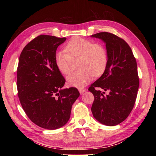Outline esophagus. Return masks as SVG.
Wrapping results in <instances>:
<instances>
[{
    "label": "esophagus",
    "instance_id": "obj_1",
    "mask_svg": "<svg viewBox=\"0 0 156 156\" xmlns=\"http://www.w3.org/2000/svg\"><path fill=\"white\" fill-rule=\"evenodd\" d=\"M85 91H86V89H85V88H80V89H79V92H80V93L81 94L84 93Z\"/></svg>",
    "mask_w": 156,
    "mask_h": 156
}]
</instances>
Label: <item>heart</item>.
Returning a JSON list of instances; mask_svg holds the SVG:
<instances>
[{
    "instance_id": "obj_1",
    "label": "heart",
    "mask_w": 156,
    "mask_h": 156,
    "mask_svg": "<svg viewBox=\"0 0 156 156\" xmlns=\"http://www.w3.org/2000/svg\"><path fill=\"white\" fill-rule=\"evenodd\" d=\"M65 51H58L55 54V62L62 74L70 70L72 61L77 60L78 71L66 78L69 87L80 88L92 80L93 75L102 74L107 64V53L101 44H94L88 39L76 37L72 39L64 48Z\"/></svg>"
}]
</instances>
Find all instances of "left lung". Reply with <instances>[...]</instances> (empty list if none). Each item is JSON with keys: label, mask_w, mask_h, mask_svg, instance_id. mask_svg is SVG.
Masks as SVG:
<instances>
[{"label": "left lung", "mask_w": 156, "mask_h": 156, "mask_svg": "<svg viewBox=\"0 0 156 156\" xmlns=\"http://www.w3.org/2000/svg\"><path fill=\"white\" fill-rule=\"evenodd\" d=\"M91 37L105 43L108 57L104 73L88 88L94 97L91 111L101 124L115 126L127 119L136 101L140 84L136 59L129 45L117 35L101 32Z\"/></svg>", "instance_id": "1"}]
</instances>
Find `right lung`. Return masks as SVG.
Listing matches in <instances>:
<instances>
[{
	"mask_svg": "<svg viewBox=\"0 0 156 156\" xmlns=\"http://www.w3.org/2000/svg\"><path fill=\"white\" fill-rule=\"evenodd\" d=\"M66 37L41 35L23 48L17 68L18 96L23 110L39 127L54 130L70 117L77 88H63L66 80L58 70L55 54Z\"/></svg>",
	"mask_w": 156,
	"mask_h": 156,
	"instance_id": "1",
	"label": "right lung"
}]
</instances>
